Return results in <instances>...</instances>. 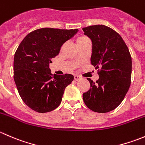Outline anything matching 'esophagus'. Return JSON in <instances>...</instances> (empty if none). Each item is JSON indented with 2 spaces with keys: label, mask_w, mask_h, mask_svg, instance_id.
<instances>
[{
  "label": "esophagus",
  "mask_w": 145,
  "mask_h": 145,
  "mask_svg": "<svg viewBox=\"0 0 145 145\" xmlns=\"http://www.w3.org/2000/svg\"><path fill=\"white\" fill-rule=\"evenodd\" d=\"M80 79H81V76H78V75L74 76V81H77Z\"/></svg>",
  "instance_id": "1"
}]
</instances>
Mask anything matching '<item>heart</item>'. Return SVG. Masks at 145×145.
Instances as JSON below:
<instances>
[{
    "mask_svg": "<svg viewBox=\"0 0 145 145\" xmlns=\"http://www.w3.org/2000/svg\"><path fill=\"white\" fill-rule=\"evenodd\" d=\"M88 40H90V39H89L88 38L86 37V36H81L77 39L76 43H77V45H78V44H81V43H84V42L86 41H88Z\"/></svg>",
    "mask_w": 145,
    "mask_h": 145,
    "instance_id": "b5f03b06",
    "label": "heart"
}]
</instances>
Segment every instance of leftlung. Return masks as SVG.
I'll return each mask as SVG.
<instances>
[{
  "label": "left lung",
  "instance_id": "8db88e82",
  "mask_svg": "<svg viewBox=\"0 0 145 145\" xmlns=\"http://www.w3.org/2000/svg\"><path fill=\"white\" fill-rule=\"evenodd\" d=\"M92 41L91 64L98 69L99 79L90 83L83 94L86 106L98 113H106L121 103L131 86L132 59L121 36L105 25L83 28Z\"/></svg>",
  "mask_w": 145,
  "mask_h": 145
}]
</instances>
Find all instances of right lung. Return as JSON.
I'll use <instances>...</instances> for the list:
<instances>
[{"mask_svg": "<svg viewBox=\"0 0 145 145\" xmlns=\"http://www.w3.org/2000/svg\"><path fill=\"white\" fill-rule=\"evenodd\" d=\"M77 32V29L42 28L29 33L19 45L14 57V80L23 102L33 110L45 113L60 105L74 76L52 75L49 64Z\"/></svg>", "mask_w": 145, "mask_h": 145, "instance_id": "add662e5", "label": "right lung"}]
</instances>
